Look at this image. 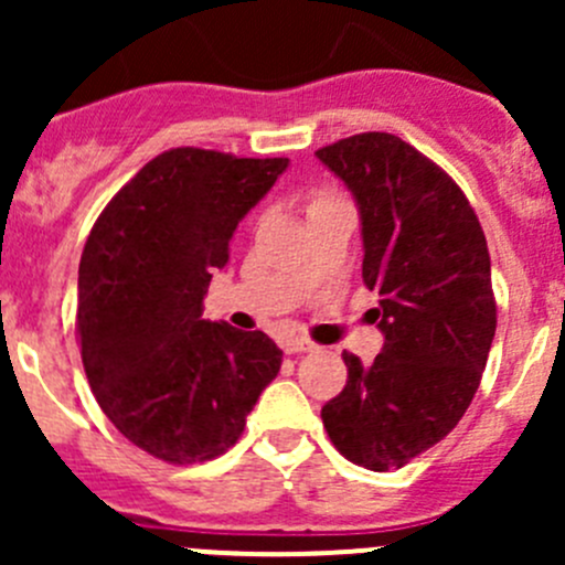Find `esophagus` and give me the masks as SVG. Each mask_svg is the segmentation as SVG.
I'll use <instances>...</instances> for the list:
<instances>
[{"label": "esophagus", "instance_id": "esophagus-1", "mask_svg": "<svg viewBox=\"0 0 565 565\" xmlns=\"http://www.w3.org/2000/svg\"><path fill=\"white\" fill-rule=\"evenodd\" d=\"M315 350V341L303 339V335H295V339L284 341V352L287 355H298V352H311Z\"/></svg>", "mask_w": 565, "mask_h": 565}]
</instances>
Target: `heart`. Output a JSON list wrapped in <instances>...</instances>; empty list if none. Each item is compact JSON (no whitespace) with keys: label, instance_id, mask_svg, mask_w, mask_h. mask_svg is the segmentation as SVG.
<instances>
[{"label":"heart","instance_id":"heart-1","mask_svg":"<svg viewBox=\"0 0 565 565\" xmlns=\"http://www.w3.org/2000/svg\"><path fill=\"white\" fill-rule=\"evenodd\" d=\"M322 199H330V196H324V193H319V196L315 199V202H322Z\"/></svg>","mask_w":565,"mask_h":565}]
</instances>
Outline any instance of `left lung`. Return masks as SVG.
<instances>
[{
	"label": "left lung",
	"mask_w": 565,
	"mask_h": 565,
	"mask_svg": "<svg viewBox=\"0 0 565 565\" xmlns=\"http://www.w3.org/2000/svg\"><path fill=\"white\" fill-rule=\"evenodd\" d=\"M361 213L363 284L383 352H344L347 385L322 407L330 443L366 470H398L443 440L470 407L498 324L489 248L461 188L393 134L317 150Z\"/></svg>",
	"instance_id": "8db88e82"
}]
</instances>
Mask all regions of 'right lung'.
<instances>
[{
	"instance_id": "obj_1",
	"label": "right lung",
	"mask_w": 565,
	"mask_h": 565,
	"mask_svg": "<svg viewBox=\"0 0 565 565\" xmlns=\"http://www.w3.org/2000/svg\"><path fill=\"white\" fill-rule=\"evenodd\" d=\"M289 167L177 147L106 204L78 265L76 333L106 418L169 465L230 451L281 350L262 330L202 319L243 215Z\"/></svg>"
}]
</instances>
